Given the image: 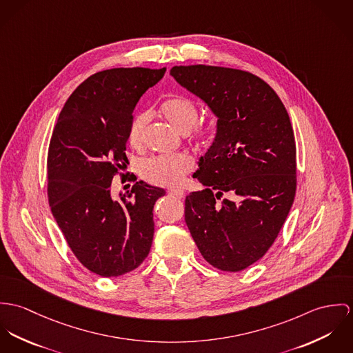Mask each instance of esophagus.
Segmentation results:
<instances>
[{
  "label": "esophagus",
  "mask_w": 353,
  "mask_h": 353,
  "mask_svg": "<svg viewBox=\"0 0 353 353\" xmlns=\"http://www.w3.org/2000/svg\"><path fill=\"white\" fill-rule=\"evenodd\" d=\"M169 194L172 196H174V197H177V199H183V197H184V191H183V190H179V188H172V190H169Z\"/></svg>",
  "instance_id": "34e87169"
}]
</instances>
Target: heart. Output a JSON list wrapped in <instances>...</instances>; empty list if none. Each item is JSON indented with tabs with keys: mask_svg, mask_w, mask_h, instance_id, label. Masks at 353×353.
<instances>
[{
	"mask_svg": "<svg viewBox=\"0 0 353 353\" xmlns=\"http://www.w3.org/2000/svg\"><path fill=\"white\" fill-rule=\"evenodd\" d=\"M161 114L176 130L181 134H190L197 142L205 143L210 141L212 131L207 125L196 124L199 119V110L195 103L185 97H176L166 100L161 105ZM150 121V114L143 111L137 114L128 127V142L132 148L139 149L143 145V135ZM192 161L185 154L157 156L145 159L141 163V176L154 184L162 187L177 185L184 176L191 172Z\"/></svg>",
	"mask_w": 353,
	"mask_h": 353,
	"instance_id": "heart-1",
	"label": "heart"
}]
</instances>
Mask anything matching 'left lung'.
Returning <instances> with one entry per match:
<instances>
[{"label": "left lung", "mask_w": 353, "mask_h": 353, "mask_svg": "<svg viewBox=\"0 0 353 353\" xmlns=\"http://www.w3.org/2000/svg\"><path fill=\"white\" fill-rule=\"evenodd\" d=\"M170 76L218 118L185 199V223L212 267L238 272L272 246L294 203L296 146L285 107L257 76L229 68L174 66ZM227 197L223 198V195Z\"/></svg>", "instance_id": "8db88e82"}]
</instances>
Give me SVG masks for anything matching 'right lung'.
Masks as SVG:
<instances>
[{"label":"right lung","instance_id":"obj_1","mask_svg":"<svg viewBox=\"0 0 353 353\" xmlns=\"http://www.w3.org/2000/svg\"><path fill=\"white\" fill-rule=\"evenodd\" d=\"M165 72L118 68L90 76L65 103L51 135V212L79 263L103 277L134 271L152 248L153 208L165 191L141 180L114 197L111 184L128 163L134 108Z\"/></svg>","mask_w":353,"mask_h":353}]
</instances>
